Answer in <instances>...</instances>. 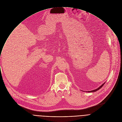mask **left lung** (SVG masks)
<instances>
[{"label": "left lung", "instance_id": "1", "mask_svg": "<svg viewBox=\"0 0 122 122\" xmlns=\"http://www.w3.org/2000/svg\"><path fill=\"white\" fill-rule=\"evenodd\" d=\"M105 83V82H104V83H103L101 86H100L98 88H97V89H95V90H91V91H86V92H96L97 91H98L99 89H100L104 85V84Z\"/></svg>", "mask_w": 122, "mask_h": 122}]
</instances>
